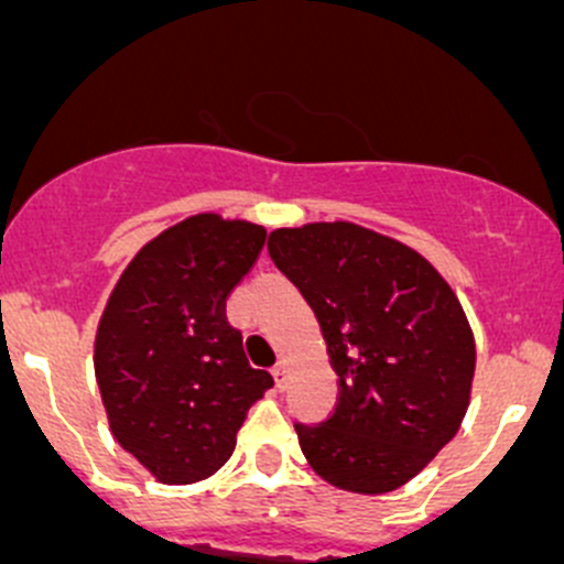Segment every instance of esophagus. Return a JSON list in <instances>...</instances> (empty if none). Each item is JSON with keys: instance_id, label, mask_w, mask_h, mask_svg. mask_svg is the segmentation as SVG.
Listing matches in <instances>:
<instances>
[{"instance_id": "obj_1", "label": "esophagus", "mask_w": 564, "mask_h": 564, "mask_svg": "<svg viewBox=\"0 0 564 564\" xmlns=\"http://www.w3.org/2000/svg\"><path fill=\"white\" fill-rule=\"evenodd\" d=\"M272 377H275V382H278V388H283V384H286V360H278L275 366H272Z\"/></svg>"}]
</instances>
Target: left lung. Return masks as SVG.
<instances>
[{
	"label": "left lung",
	"mask_w": 564,
	"mask_h": 564,
	"mask_svg": "<svg viewBox=\"0 0 564 564\" xmlns=\"http://www.w3.org/2000/svg\"><path fill=\"white\" fill-rule=\"evenodd\" d=\"M267 248L314 308L338 373L333 414L294 423L303 456L344 491H395L469 406L475 335L456 292L414 248L346 220L278 229Z\"/></svg>",
	"instance_id": "left-lung-1"
}]
</instances>
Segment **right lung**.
<instances>
[{"label": "right lung", "mask_w": 564, "mask_h": 564, "mask_svg": "<svg viewBox=\"0 0 564 564\" xmlns=\"http://www.w3.org/2000/svg\"><path fill=\"white\" fill-rule=\"evenodd\" d=\"M264 240V226L193 215L147 242L108 297L95 379L113 440L161 482L220 469L248 409L272 388L226 316Z\"/></svg>", "instance_id": "obj_1"}]
</instances>
